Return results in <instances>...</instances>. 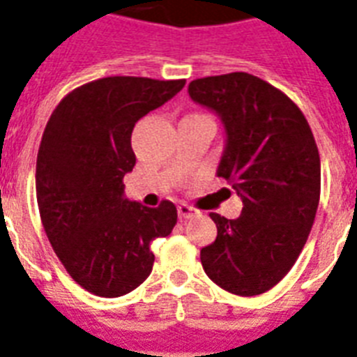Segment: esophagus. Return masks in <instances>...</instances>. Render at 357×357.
Returning <instances> with one entry per match:
<instances>
[{
    "label": "esophagus",
    "instance_id": "1",
    "mask_svg": "<svg viewBox=\"0 0 357 357\" xmlns=\"http://www.w3.org/2000/svg\"><path fill=\"white\" fill-rule=\"evenodd\" d=\"M176 211H178V217H181V219H191V217H197V215L200 213L199 210H195V208H191V206L188 204H178Z\"/></svg>",
    "mask_w": 357,
    "mask_h": 357
}]
</instances>
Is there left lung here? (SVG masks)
Wrapping results in <instances>:
<instances>
[{"mask_svg": "<svg viewBox=\"0 0 357 357\" xmlns=\"http://www.w3.org/2000/svg\"><path fill=\"white\" fill-rule=\"evenodd\" d=\"M188 93L220 119L225 151L217 176L243 200L237 219L210 215L217 238L200 250V263L226 291L259 296L290 272L316 219V140L287 94L248 73L193 79Z\"/></svg>", "mask_w": 357, "mask_h": 357, "instance_id": "1", "label": "left lung"}]
</instances>
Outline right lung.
<instances>
[{"mask_svg":"<svg viewBox=\"0 0 357 357\" xmlns=\"http://www.w3.org/2000/svg\"><path fill=\"white\" fill-rule=\"evenodd\" d=\"M185 79L109 76L61 100L41 137L36 199L52 250L94 296L119 297L153 270L151 243L172 234L176 208H147L123 193L137 157L135 123L184 87Z\"/></svg>","mask_w":357,"mask_h":357,"instance_id":"add662e5","label":"right lung"}]
</instances>
